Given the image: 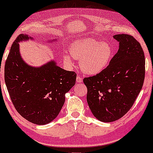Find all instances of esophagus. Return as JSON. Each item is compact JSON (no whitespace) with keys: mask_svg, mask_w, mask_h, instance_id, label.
Masks as SVG:
<instances>
[{"mask_svg":"<svg viewBox=\"0 0 153 153\" xmlns=\"http://www.w3.org/2000/svg\"><path fill=\"white\" fill-rule=\"evenodd\" d=\"M82 81H83L82 77L79 76V75H78V76H76V82H78V83H81V82H82Z\"/></svg>","mask_w":153,"mask_h":153,"instance_id":"obj_1","label":"esophagus"}]
</instances>
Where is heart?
<instances>
[{"instance_id":"heart-1","label":"heart","mask_w":153,"mask_h":153,"mask_svg":"<svg viewBox=\"0 0 153 153\" xmlns=\"http://www.w3.org/2000/svg\"><path fill=\"white\" fill-rule=\"evenodd\" d=\"M70 53L73 58L80 60L79 66L83 72L95 75L108 65L113 56V48L106 42L84 38L75 41L71 45ZM63 59L66 64L72 65V58L69 54H65Z\"/></svg>"}]
</instances>
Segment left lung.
Returning <instances> with one entry per match:
<instances>
[{
    "instance_id": "1",
    "label": "left lung",
    "mask_w": 153,
    "mask_h": 153,
    "mask_svg": "<svg viewBox=\"0 0 153 153\" xmlns=\"http://www.w3.org/2000/svg\"><path fill=\"white\" fill-rule=\"evenodd\" d=\"M114 37L120 46L108 66L83 79L89 108L96 118L106 123L118 120L129 111L145 79V56L140 43L130 35Z\"/></svg>"
}]
</instances>
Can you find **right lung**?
I'll return each mask as SVG.
<instances>
[{"label":"right lung","mask_w":153,"mask_h":153,"mask_svg":"<svg viewBox=\"0 0 153 153\" xmlns=\"http://www.w3.org/2000/svg\"><path fill=\"white\" fill-rule=\"evenodd\" d=\"M29 39L19 35L11 46L5 65V81L12 104L29 122L45 125L54 120L65 103V95L75 85L76 74L55 62L36 68L21 58L19 42Z\"/></svg>","instance_id":"right-lung-1"}]
</instances>
